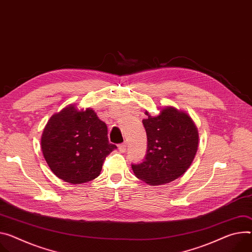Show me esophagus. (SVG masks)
I'll return each mask as SVG.
<instances>
[{
    "mask_svg": "<svg viewBox=\"0 0 252 252\" xmlns=\"http://www.w3.org/2000/svg\"><path fill=\"white\" fill-rule=\"evenodd\" d=\"M119 150H120L121 153H125L126 150V143L120 144V145H119Z\"/></svg>",
    "mask_w": 252,
    "mask_h": 252,
    "instance_id": "1",
    "label": "esophagus"
}]
</instances>
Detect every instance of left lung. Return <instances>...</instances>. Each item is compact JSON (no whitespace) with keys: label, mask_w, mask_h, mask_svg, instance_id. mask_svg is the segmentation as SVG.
<instances>
[{"label":"left lung","mask_w":252,"mask_h":252,"mask_svg":"<svg viewBox=\"0 0 252 252\" xmlns=\"http://www.w3.org/2000/svg\"><path fill=\"white\" fill-rule=\"evenodd\" d=\"M143 120L148 148L144 162L132 164L136 178L149 185H164L184 174L198 150V129L188 114L167 106L158 116Z\"/></svg>","instance_id":"8db88e82"}]
</instances>
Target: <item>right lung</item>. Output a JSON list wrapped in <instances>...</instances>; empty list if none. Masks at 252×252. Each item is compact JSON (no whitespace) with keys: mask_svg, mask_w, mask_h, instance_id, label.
<instances>
[{"mask_svg":"<svg viewBox=\"0 0 252 252\" xmlns=\"http://www.w3.org/2000/svg\"><path fill=\"white\" fill-rule=\"evenodd\" d=\"M41 149L51 171L71 184H82L99 176L109 144L107 126L94 110L68 105L54 113L45 126Z\"/></svg>","mask_w":252,"mask_h":252,"instance_id":"1","label":"right lung"}]
</instances>
